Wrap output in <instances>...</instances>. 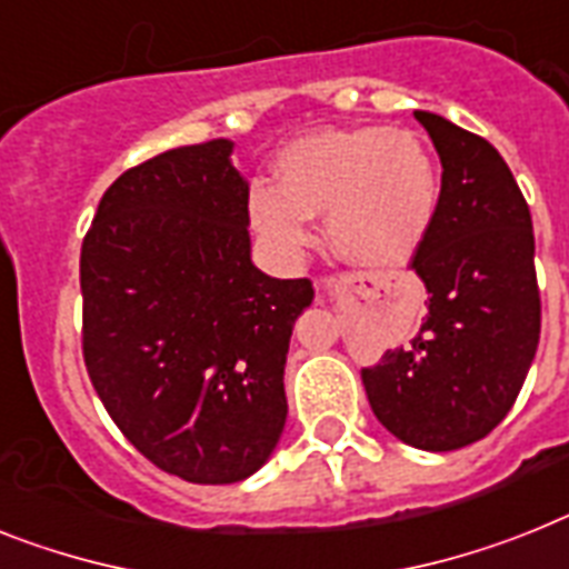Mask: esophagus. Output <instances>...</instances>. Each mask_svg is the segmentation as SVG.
Masks as SVG:
<instances>
[{
    "instance_id": "1",
    "label": "esophagus",
    "mask_w": 569,
    "mask_h": 569,
    "mask_svg": "<svg viewBox=\"0 0 569 569\" xmlns=\"http://www.w3.org/2000/svg\"><path fill=\"white\" fill-rule=\"evenodd\" d=\"M356 283H365V277H356V274H341V277H323L321 280V289L327 295H338L341 289H350V286ZM370 283H376V280H370Z\"/></svg>"
}]
</instances>
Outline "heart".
<instances>
[{"mask_svg":"<svg viewBox=\"0 0 569 569\" xmlns=\"http://www.w3.org/2000/svg\"><path fill=\"white\" fill-rule=\"evenodd\" d=\"M274 173L277 181L248 184L246 211L262 242L286 260L312 246V217L327 213L329 242L343 260L402 266L437 217V164L408 130L358 127L300 138L277 156Z\"/></svg>","mask_w":569,"mask_h":569,"instance_id":"heart-1","label":"heart"}]
</instances>
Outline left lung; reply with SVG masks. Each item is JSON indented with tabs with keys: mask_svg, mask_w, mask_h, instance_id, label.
<instances>
[{
	"mask_svg": "<svg viewBox=\"0 0 569 569\" xmlns=\"http://www.w3.org/2000/svg\"><path fill=\"white\" fill-rule=\"evenodd\" d=\"M413 114L442 161L437 217L410 260L431 298L417 338L365 367L361 381L393 437L455 451L498 428L536 358V233L512 170L486 138Z\"/></svg>",
	"mask_w": 569,
	"mask_h": 569,
	"instance_id": "1",
	"label": "left lung"
}]
</instances>
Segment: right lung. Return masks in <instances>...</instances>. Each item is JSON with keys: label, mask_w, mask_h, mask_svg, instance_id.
Wrapping results in <instances>:
<instances>
[{"label": "right lung", "mask_w": 569, "mask_h": 569, "mask_svg": "<svg viewBox=\"0 0 569 569\" xmlns=\"http://www.w3.org/2000/svg\"><path fill=\"white\" fill-rule=\"evenodd\" d=\"M213 138L130 167L80 248L83 361L100 402L167 475H254L286 425L283 367L312 280L251 262L248 184Z\"/></svg>", "instance_id": "right-lung-1"}]
</instances>
